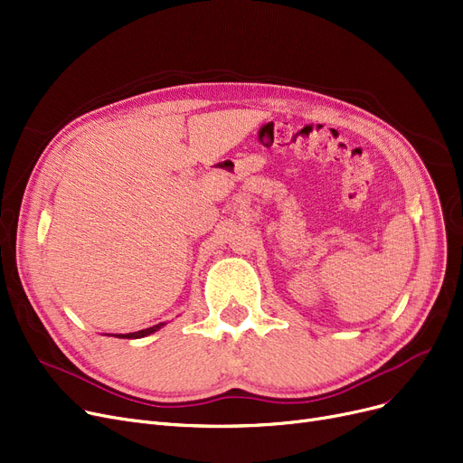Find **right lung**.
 Listing matches in <instances>:
<instances>
[{
  "label": "right lung",
  "mask_w": 463,
  "mask_h": 463,
  "mask_svg": "<svg viewBox=\"0 0 463 463\" xmlns=\"http://www.w3.org/2000/svg\"><path fill=\"white\" fill-rule=\"evenodd\" d=\"M166 324L163 321V324H156V326H153V327H147V329H142V331H136V333H127V335H113V336H117V338H144V336H147V335H153L155 331H158L160 327H165Z\"/></svg>",
  "instance_id": "right-lung-1"
}]
</instances>
